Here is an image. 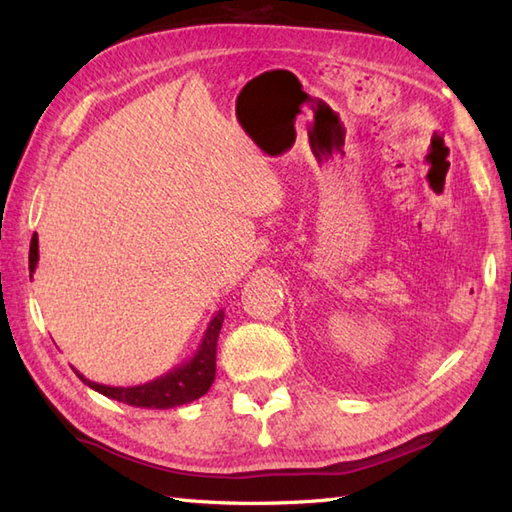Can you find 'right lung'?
<instances>
[{
  "mask_svg": "<svg viewBox=\"0 0 512 512\" xmlns=\"http://www.w3.org/2000/svg\"><path fill=\"white\" fill-rule=\"evenodd\" d=\"M37 262H39V239L35 233V237H32L30 242V255H28L30 279H32V273H35ZM222 323H224V310H217L215 317L209 323V328H206L202 336L198 350H195V354L189 358V361H184L176 369H171V372H167L165 376L149 380V383L134 385V387H112V385L94 383V380L85 378L83 374L76 372V369L74 374L79 376L90 389L132 407L171 409V407L187 405V402L202 398L213 385L217 336H220Z\"/></svg>",
  "mask_w": 512,
  "mask_h": 512,
  "instance_id": "add662e5",
  "label": "right lung"
}]
</instances>
